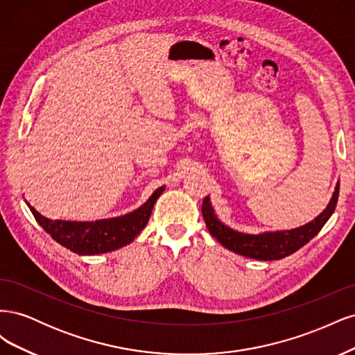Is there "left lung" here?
Masks as SVG:
<instances>
[{
    "mask_svg": "<svg viewBox=\"0 0 355 355\" xmlns=\"http://www.w3.org/2000/svg\"><path fill=\"white\" fill-rule=\"evenodd\" d=\"M339 197V182L333 192L331 200L327 207L320 213L318 216L302 227L287 231H274L263 234H244L234 231L227 225H223L214 214V210L210 204V198L206 197L202 201L201 211L204 220H206L209 232L216 239L223 247L239 253L245 257H252L257 261H278L283 257L297 252L300 247H304L309 240H313L320 230L324 227V223L336 209V202Z\"/></svg>",
    "mask_w": 355,
    "mask_h": 355,
    "instance_id": "8db88e82",
    "label": "left lung"
}]
</instances>
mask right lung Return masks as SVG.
<instances>
[{
    "label": "right lung",
    "mask_w": 355,
    "mask_h": 355,
    "mask_svg": "<svg viewBox=\"0 0 355 355\" xmlns=\"http://www.w3.org/2000/svg\"><path fill=\"white\" fill-rule=\"evenodd\" d=\"M164 189L166 187L158 188L144 206L132 213L96 222L51 220L26 204L40 227L60 245L78 254H101L121 249L141 234L151 216L157 198L163 194Z\"/></svg>",
    "instance_id": "obj_1"
}]
</instances>
